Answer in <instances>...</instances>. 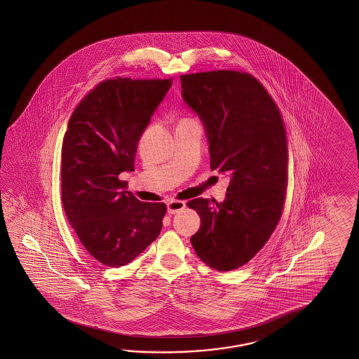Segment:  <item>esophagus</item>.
<instances>
[{"label": "esophagus", "mask_w": 359, "mask_h": 359, "mask_svg": "<svg viewBox=\"0 0 359 359\" xmlns=\"http://www.w3.org/2000/svg\"><path fill=\"white\" fill-rule=\"evenodd\" d=\"M167 206H168L169 214H176L184 209L186 204H184V201H181V200H170V201H168Z\"/></svg>", "instance_id": "esophagus-1"}]
</instances>
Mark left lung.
Listing matches in <instances>:
<instances>
[{
  "label": "left lung",
  "mask_w": 359,
  "mask_h": 359,
  "mask_svg": "<svg viewBox=\"0 0 359 359\" xmlns=\"http://www.w3.org/2000/svg\"><path fill=\"white\" fill-rule=\"evenodd\" d=\"M180 79L183 100L204 123L210 168L231 176L223 203H187L201 219L191 245L209 267L237 269L260 252L283 214L289 180L285 123L264 86L246 72L212 70Z\"/></svg>",
  "instance_id": "left-lung-1"
}]
</instances>
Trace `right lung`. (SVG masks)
<instances>
[{
	"mask_svg": "<svg viewBox=\"0 0 359 359\" xmlns=\"http://www.w3.org/2000/svg\"><path fill=\"white\" fill-rule=\"evenodd\" d=\"M172 86L168 79L110 78L70 115L61 146V200L84 249L122 267L156 240L164 203L140 201L119 178L135 170L138 140Z\"/></svg>",
	"mask_w": 359,
	"mask_h": 359,
	"instance_id": "add662e5",
	"label": "right lung"
}]
</instances>
